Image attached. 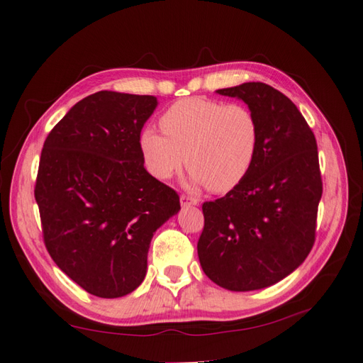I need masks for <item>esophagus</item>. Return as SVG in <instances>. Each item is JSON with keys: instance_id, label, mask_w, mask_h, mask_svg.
<instances>
[{"instance_id": "34e87169", "label": "esophagus", "mask_w": 363, "mask_h": 363, "mask_svg": "<svg viewBox=\"0 0 363 363\" xmlns=\"http://www.w3.org/2000/svg\"><path fill=\"white\" fill-rule=\"evenodd\" d=\"M198 204V199L194 196H189V195H181V206L186 207V206H196Z\"/></svg>"}]
</instances>
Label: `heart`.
<instances>
[{"instance_id": "obj_1", "label": "heart", "mask_w": 363, "mask_h": 363, "mask_svg": "<svg viewBox=\"0 0 363 363\" xmlns=\"http://www.w3.org/2000/svg\"><path fill=\"white\" fill-rule=\"evenodd\" d=\"M160 126L145 128L138 148L146 169L169 179L190 168L189 181L226 194L248 177L260 146V126L248 107L194 96L169 106Z\"/></svg>"}]
</instances>
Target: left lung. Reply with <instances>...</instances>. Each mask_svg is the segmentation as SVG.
<instances>
[{"label":"left lung","instance_id":"left-lung-1","mask_svg":"<svg viewBox=\"0 0 363 363\" xmlns=\"http://www.w3.org/2000/svg\"><path fill=\"white\" fill-rule=\"evenodd\" d=\"M256 115L260 146L248 177L203 204V272L220 287L251 291L282 281L315 242L323 184L317 140L298 107L264 82L220 89Z\"/></svg>","mask_w":363,"mask_h":363}]
</instances>
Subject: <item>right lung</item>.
Segmentation results:
<instances>
[{"label":"right lung","mask_w":363,"mask_h":363,"mask_svg":"<svg viewBox=\"0 0 363 363\" xmlns=\"http://www.w3.org/2000/svg\"><path fill=\"white\" fill-rule=\"evenodd\" d=\"M159 101L101 90L76 103L43 143L35 182L46 250L90 295L140 285L154 233L179 196L143 167L142 128Z\"/></svg>","instance_id":"1"}]
</instances>
